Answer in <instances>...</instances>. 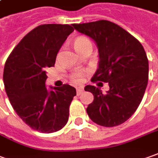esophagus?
I'll use <instances>...</instances> for the list:
<instances>
[{
  "instance_id": "1",
  "label": "esophagus",
  "mask_w": 158,
  "mask_h": 158,
  "mask_svg": "<svg viewBox=\"0 0 158 158\" xmlns=\"http://www.w3.org/2000/svg\"><path fill=\"white\" fill-rule=\"evenodd\" d=\"M84 91L83 87H77V93L78 96H80L81 94H82V92Z\"/></svg>"
}]
</instances>
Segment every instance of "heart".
I'll use <instances>...</instances> for the list:
<instances>
[{"label": "heart", "mask_w": 158, "mask_h": 158, "mask_svg": "<svg viewBox=\"0 0 158 158\" xmlns=\"http://www.w3.org/2000/svg\"><path fill=\"white\" fill-rule=\"evenodd\" d=\"M73 46L78 53H81L87 47H91V42L87 37L78 36L74 40ZM89 72V69H76L70 74V79L72 81L76 83H79L83 80V77H85Z\"/></svg>", "instance_id": "heart-1"}]
</instances>
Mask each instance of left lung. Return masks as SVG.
Masks as SVG:
<instances>
[{
    "mask_svg": "<svg viewBox=\"0 0 158 158\" xmlns=\"http://www.w3.org/2000/svg\"><path fill=\"white\" fill-rule=\"evenodd\" d=\"M96 42L99 68L92 82H108L110 90L87 85L94 101L87 113L98 125L114 127L127 121L138 108L149 78V62L140 42L117 24L106 20L72 24Z\"/></svg>",
    "mask_w": 158,
    "mask_h": 158,
    "instance_id": "left-lung-1",
    "label": "left lung"
}]
</instances>
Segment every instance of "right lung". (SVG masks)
I'll return each instance as SVG.
<instances>
[{
	"label": "right lung",
	"instance_id": "add662e5",
	"mask_svg": "<svg viewBox=\"0 0 158 158\" xmlns=\"http://www.w3.org/2000/svg\"><path fill=\"white\" fill-rule=\"evenodd\" d=\"M74 31L69 24H42L27 33L7 57L3 81L7 97L27 125L42 133L60 131L69 120L77 91L63 84L48 91V68L55 66L57 53Z\"/></svg>",
	"mask_w": 158,
	"mask_h": 158
}]
</instances>
